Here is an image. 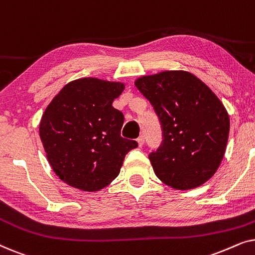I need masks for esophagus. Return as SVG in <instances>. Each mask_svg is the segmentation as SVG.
Returning <instances> with one entry per match:
<instances>
[{"mask_svg": "<svg viewBox=\"0 0 255 255\" xmlns=\"http://www.w3.org/2000/svg\"><path fill=\"white\" fill-rule=\"evenodd\" d=\"M137 141H138V145L139 146H140V147H141V146L142 145H144V141H145V138H144V135H139V137H138V139H137Z\"/></svg>", "mask_w": 255, "mask_h": 255, "instance_id": "esophagus-1", "label": "esophagus"}]
</instances>
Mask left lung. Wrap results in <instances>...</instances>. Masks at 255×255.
<instances>
[{
	"mask_svg": "<svg viewBox=\"0 0 255 255\" xmlns=\"http://www.w3.org/2000/svg\"><path fill=\"white\" fill-rule=\"evenodd\" d=\"M135 87L159 118L162 141L149 153L155 175L174 189H193L210 179L228 144V111L209 87L183 71L142 76Z\"/></svg>",
	"mask_w": 255,
	"mask_h": 255,
	"instance_id": "obj_1",
	"label": "left lung"
}]
</instances>
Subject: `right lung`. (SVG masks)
<instances>
[{"mask_svg": "<svg viewBox=\"0 0 255 255\" xmlns=\"http://www.w3.org/2000/svg\"><path fill=\"white\" fill-rule=\"evenodd\" d=\"M123 90L121 82L79 79L45 110L41 142L52 169L69 186L85 191L107 187L118 176L128 152L138 146L121 135L124 115L113 107Z\"/></svg>", "mask_w": 255, "mask_h": 255, "instance_id": "add662e5", "label": "right lung"}]
</instances>
